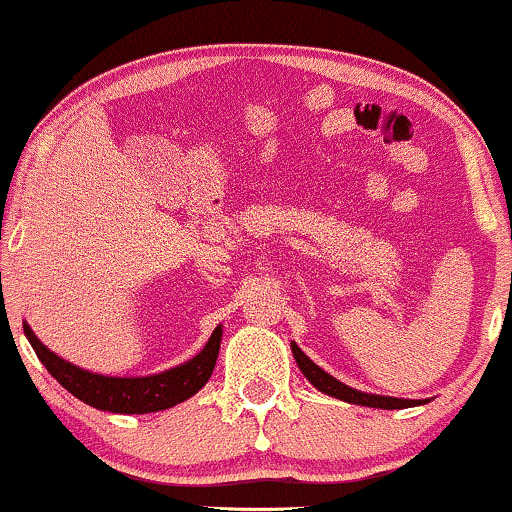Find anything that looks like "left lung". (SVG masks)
Segmentation results:
<instances>
[{"instance_id":"1","label":"left lung","mask_w":512,"mask_h":512,"mask_svg":"<svg viewBox=\"0 0 512 512\" xmlns=\"http://www.w3.org/2000/svg\"><path fill=\"white\" fill-rule=\"evenodd\" d=\"M293 359H296L300 373L307 377V382L312 387H317L321 394L340 398L345 403L354 405H366V408H380V410H403V408H415V405L429 403V398H422V401H415V398H396V396H380V394H368V391H359L354 387H347L345 382L335 380L331 373H326L324 368H319L310 356H307L303 349H300L296 342H291Z\"/></svg>"}]
</instances>
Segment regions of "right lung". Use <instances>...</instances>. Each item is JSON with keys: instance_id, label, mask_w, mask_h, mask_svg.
I'll return each mask as SVG.
<instances>
[{"instance_id": "obj_1", "label": "right lung", "mask_w": 512, "mask_h": 512, "mask_svg": "<svg viewBox=\"0 0 512 512\" xmlns=\"http://www.w3.org/2000/svg\"><path fill=\"white\" fill-rule=\"evenodd\" d=\"M25 338L30 340L34 352H37L39 361L44 363L48 373L65 387L69 394L79 398L90 408L116 412V415H146V412L167 410L172 405L184 403L186 398L198 394L205 387L212 370L219 359L223 328L221 324L214 328L212 338L207 345L200 349L193 359H188L179 366L163 373H153L144 377H114V375H100L93 370H83L74 363H69L51 352L44 342H41L30 324H23Z\"/></svg>"}]
</instances>
